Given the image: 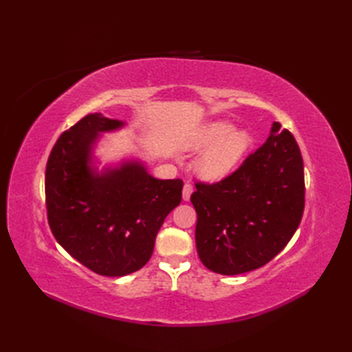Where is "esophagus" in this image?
<instances>
[{
    "mask_svg": "<svg viewBox=\"0 0 352 352\" xmlns=\"http://www.w3.org/2000/svg\"><path fill=\"white\" fill-rule=\"evenodd\" d=\"M192 192H193V186L190 183H186L184 188H183V199L184 201H189Z\"/></svg>",
    "mask_w": 352,
    "mask_h": 352,
    "instance_id": "obj_1",
    "label": "esophagus"
}]
</instances>
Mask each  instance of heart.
Wrapping results in <instances>:
<instances>
[{
  "label": "heart",
  "mask_w": 352,
  "mask_h": 352,
  "mask_svg": "<svg viewBox=\"0 0 352 352\" xmlns=\"http://www.w3.org/2000/svg\"><path fill=\"white\" fill-rule=\"evenodd\" d=\"M251 145L250 134L245 130H234L227 121L208 124L197 136L193 146L208 148L197 160V170L208 180H218L236 168Z\"/></svg>",
  "instance_id": "heart-1"
}]
</instances>
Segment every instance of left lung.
I'll use <instances>...</instances> for the list:
<instances>
[{"instance_id": "left-lung-1", "label": "left lung", "mask_w": 352, "mask_h": 352, "mask_svg": "<svg viewBox=\"0 0 352 352\" xmlns=\"http://www.w3.org/2000/svg\"><path fill=\"white\" fill-rule=\"evenodd\" d=\"M198 256L210 271L239 275L265 266L300 226L304 163L295 138L274 122L271 134L233 174L195 183Z\"/></svg>"}]
</instances>
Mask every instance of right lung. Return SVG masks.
I'll return each mask as SVG.
<instances>
[{
  "instance_id": "1",
  "label": "right lung",
  "mask_w": 352,
  "mask_h": 352,
  "mask_svg": "<svg viewBox=\"0 0 352 352\" xmlns=\"http://www.w3.org/2000/svg\"><path fill=\"white\" fill-rule=\"evenodd\" d=\"M124 122L87 115L57 139L45 170L50 228L66 252L106 276L139 271L151 258L164 218L182 203L183 182L157 180L140 162L98 174L92 146Z\"/></svg>"
}]
</instances>
